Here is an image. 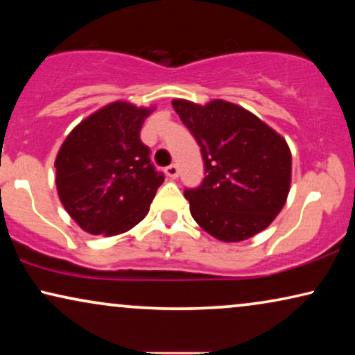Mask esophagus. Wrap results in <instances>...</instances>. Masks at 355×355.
Returning a JSON list of instances; mask_svg holds the SVG:
<instances>
[{
	"instance_id": "34e87169",
	"label": "esophagus",
	"mask_w": 355,
	"mask_h": 355,
	"mask_svg": "<svg viewBox=\"0 0 355 355\" xmlns=\"http://www.w3.org/2000/svg\"><path fill=\"white\" fill-rule=\"evenodd\" d=\"M166 174H168L169 179H176L179 176L178 164H169V166L166 168Z\"/></svg>"
}]
</instances>
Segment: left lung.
I'll return each instance as SVG.
<instances>
[{"mask_svg": "<svg viewBox=\"0 0 355 355\" xmlns=\"http://www.w3.org/2000/svg\"><path fill=\"white\" fill-rule=\"evenodd\" d=\"M171 103L205 163L202 186L184 192L197 225L223 242H241L266 230L289 196L293 157L286 139L231 101Z\"/></svg>", "mask_w": 355, "mask_h": 355, "instance_id": "1", "label": "left lung"}]
</instances>
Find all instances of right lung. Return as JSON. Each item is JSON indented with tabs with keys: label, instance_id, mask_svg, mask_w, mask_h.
Here are the masks:
<instances>
[{
	"label": "right lung",
	"instance_id": "add662e5",
	"mask_svg": "<svg viewBox=\"0 0 355 355\" xmlns=\"http://www.w3.org/2000/svg\"><path fill=\"white\" fill-rule=\"evenodd\" d=\"M153 111L155 106L116 100L82 119L58 150V197L89 234H123L148 213L164 181L140 140L144 121Z\"/></svg>",
	"mask_w": 355,
	"mask_h": 355
}]
</instances>
